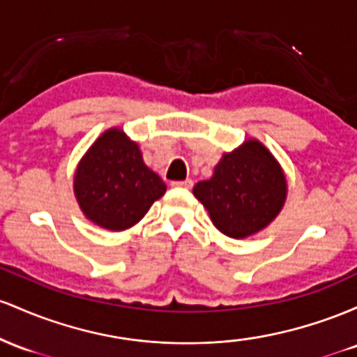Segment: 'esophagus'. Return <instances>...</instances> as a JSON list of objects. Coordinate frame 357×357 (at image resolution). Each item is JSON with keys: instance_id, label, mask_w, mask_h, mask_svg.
<instances>
[{"instance_id": "obj_1", "label": "esophagus", "mask_w": 357, "mask_h": 357, "mask_svg": "<svg viewBox=\"0 0 357 357\" xmlns=\"http://www.w3.org/2000/svg\"><path fill=\"white\" fill-rule=\"evenodd\" d=\"M174 187H182V189H192L194 185V180L192 178H185V180H178V182H172Z\"/></svg>"}]
</instances>
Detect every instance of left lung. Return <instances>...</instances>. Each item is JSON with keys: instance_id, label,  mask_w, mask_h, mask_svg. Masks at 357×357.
I'll return each mask as SVG.
<instances>
[{"instance_id": "left-lung-1", "label": "left lung", "mask_w": 357, "mask_h": 357, "mask_svg": "<svg viewBox=\"0 0 357 357\" xmlns=\"http://www.w3.org/2000/svg\"><path fill=\"white\" fill-rule=\"evenodd\" d=\"M212 222L229 238H246L276 218L287 197V182L273 155L256 139L226 153L211 180L194 187Z\"/></svg>"}]
</instances>
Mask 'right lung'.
<instances>
[{
  "instance_id": "obj_1",
  "label": "right lung",
  "mask_w": 357,
  "mask_h": 357,
  "mask_svg": "<svg viewBox=\"0 0 357 357\" xmlns=\"http://www.w3.org/2000/svg\"><path fill=\"white\" fill-rule=\"evenodd\" d=\"M165 190L163 180L143 163L138 145L119 130L106 131L89 148L74 177L84 214L111 231L142 221Z\"/></svg>"
}]
</instances>
